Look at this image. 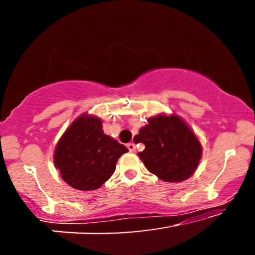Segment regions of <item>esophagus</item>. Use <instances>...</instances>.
<instances>
[{"instance_id": "esophagus-1", "label": "esophagus", "mask_w": 255, "mask_h": 255, "mask_svg": "<svg viewBox=\"0 0 255 255\" xmlns=\"http://www.w3.org/2000/svg\"><path fill=\"white\" fill-rule=\"evenodd\" d=\"M127 147L128 148V151H130V152H134L135 151V146H134L133 142H128V144L127 145Z\"/></svg>"}]
</instances>
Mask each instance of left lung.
Here are the masks:
<instances>
[{"label":"left lung","instance_id":"1","mask_svg":"<svg viewBox=\"0 0 255 255\" xmlns=\"http://www.w3.org/2000/svg\"><path fill=\"white\" fill-rule=\"evenodd\" d=\"M135 139L145 145L138 155L146 168L166 182L187 180L197 168L202 146L189 127L176 115L149 118Z\"/></svg>","mask_w":255,"mask_h":255}]
</instances>
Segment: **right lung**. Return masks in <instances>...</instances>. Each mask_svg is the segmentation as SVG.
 <instances>
[{
    "instance_id": "obj_1",
    "label": "right lung",
    "mask_w": 255,
    "mask_h": 255,
    "mask_svg": "<svg viewBox=\"0 0 255 255\" xmlns=\"http://www.w3.org/2000/svg\"><path fill=\"white\" fill-rule=\"evenodd\" d=\"M127 152L124 145L104 134L99 118L82 115L59 140L54 165L71 187L94 190L109 180L117 160Z\"/></svg>"
}]
</instances>
